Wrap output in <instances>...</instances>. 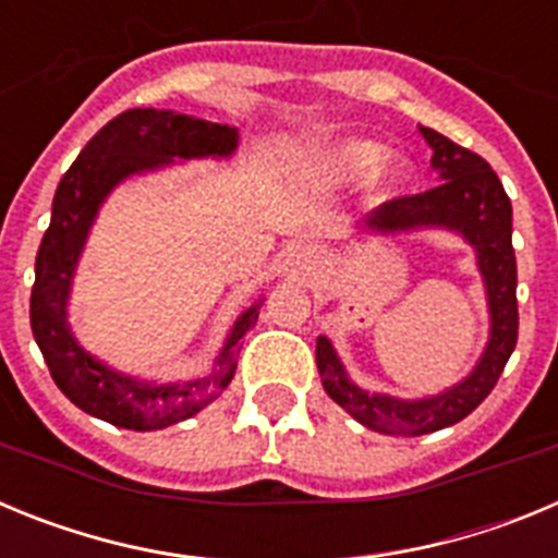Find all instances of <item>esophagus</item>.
<instances>
[{"label": "esophagus", "mask_w": 558, "mask_h": 558, "mask_svg": "<svg viewBox=\"0 0 558 558\" xmlns=\"http://www.w3.org/2000/svg\"><path fill=\"white\" fill-rule=\"evenodd\" d=\"M313 259H315V254L310 248H304V251H299V254H295V268L299 270H310V265H313Z\"/></svg>", "instance_id": "obj_1"}]
</instances>
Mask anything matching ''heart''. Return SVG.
Instances as JSON below:
<instances>
[{"mask_svg":"<svg viewBox=\"0 0 558 558\" xmlns=\"http://www.w3.org/2000/svg\"><path fill=\"white\" fill-rule=\"evenodd\" d=\"M318 172L329 184H360L372 175V190L379 198H393L413 179L411 161L399 156L386 159V145L360 136H349L327 147L318 161Z\"/></svg>","mask_w":558,"mask_h":558,"instance_id":"obj_1","label":"heart"}]
</instances>
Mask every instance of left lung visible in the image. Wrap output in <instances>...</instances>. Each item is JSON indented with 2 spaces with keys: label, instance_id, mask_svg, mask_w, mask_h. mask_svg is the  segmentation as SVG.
<instances>
[{
  "label": "left lung",
  "instance_id": "8db88e82",
  "mask_svg": "<svg viewBox=\"0 0 558 558\" xmlns=\"http://www.w3.org/2000/svg\"><path fill=\"white\" fill-rule=\"evenodd\" d=\"M433 150V170L441 184L422 195L377 206L360 220L357 234H411V231H452L475 251L477 274L489 307V340L475 368L456 386L422 399L366 391L349 377L332 340L318 335L315 363L324 391L368 430L386 436H427L470 416L489 397L497 377L517 347V259L511 248V201L477 153L456 145L433 128H418Z\"/></svg>",
  "mask_w": 558,
  "mask_h": 558
}]
</instances>
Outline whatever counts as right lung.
Returning <instances> with one entry per match:
<instances>
[{
    "label": "right lung",
    "mask_w": 558,
    "mask_h": 558,
    "mask_svg": "<svg viewBox=\"0 0 558 558\" xmlns=\"http://www.w3.org/2000/svg\"><path fill=\"white\" fill-rule=\"evenodd\" d=\"M236 142V128L220 122L159 108H131L88 140L58 184L49 229L36 256L29 327L56 386L88 416L125 430H161L204 411L234 379L240 340L259 318L263 295L236 315L209 372L179 383L117 372L83 349L69 327V295L100 206L122 181L165 170L175 161L231 159Z\"/></svg>",
    "instance_id": "right-lung-1"
}]
</instances>
